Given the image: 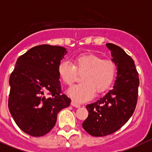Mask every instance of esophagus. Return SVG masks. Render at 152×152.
I'll use <instances>...</instances> for the list:
<instances>
[{"label":"esophagus","mask_w":152,"mask_h":152,"mask_svg":"<svg viewBox=\"0 0 152 152\" xmlns=\"http://www.w3.org/2000/svg\"><path fill=\"white\" fill-rule=\"evenodd\" d=\"M71 105L72 106H74V107H76V108H79V107H80V105L79 103H77V102H75V101H72Z\"/></svg>","instance_id":"esophagus-1"}]
</instances>
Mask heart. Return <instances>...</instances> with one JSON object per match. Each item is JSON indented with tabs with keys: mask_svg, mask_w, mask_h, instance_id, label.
I'll use <instances>...</instances> for the list:
<instances>
[{
	"mask_svg": "<svg viewBox=\"0 0 152 152\" xmlns=\"http://www.w3.org/2000/svg\"><path fill=\"white\" fill-rule=\"evenodd\" d=\"M82 73L81 83L72 86L68 94L77 102L89 100L97 94L104 92L111 86L115 78L117 67L110 59H102L93 53H84L76 57L72 64L63 61L58 66V75L66 85H72L76 81L77 72Z\"/></svg>",
	"mask_w": 152,
	"mask_h": 152,
	"instance_id": "heart-1",
	"label": "heart"
}]
</instances>
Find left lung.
Listing matches in <instances>:
<instances>
[{
    "label": "left lung",
    "mask_w": 152,
    "mask_h": 152,
    "mask_svg": "<svg viewBox=\"0 0 152 152\" xmlns=\"http://www.w3.org/2000/svg\"><path fill=\"white\" fill-rule=\"evenodd\" d=\"M106 46L118 72L113 89L86 106L89 114L82 126L93 137L107 136L122 127L132 117L138 97L140 80L134 61L120 46Z\"/></svg>",
    "instance_id": "1"
}]
</instances>
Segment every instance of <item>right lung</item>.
<instances>
[{
    "label": "right lung",
    "instance_id": "right-lung-1",
    "mask_svg": "<svg viewBox=\"0 0 152 152\" xmlns=\"http://www.w3.org/2000/svg\"><path fill=\"white\" fill-rule=\"evenodd\" d=\"M66 53L61 46L41 45L16 61L9 78L8 109L27 134L37 137L48 133L56 124L57 113L70 105L71 99L61 94L58 75V66Z\"/></svg>",
    "mask_w": 152,
    "mask_h": 152
}]
</instances>
